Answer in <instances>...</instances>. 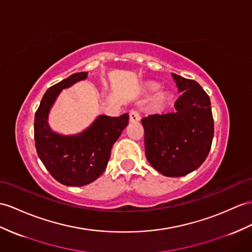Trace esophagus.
I'll return each mask as SVG.
<instances>
[{"label": "esophagus", "instance_id": "1", "mask_svg": "<svg viewBox=\"0 0 252 252\" xmlns=\"http://www.w3.org/2000/svg\"><path fill=\"white\" fill-rule=\"evenodd\" d=\"M140 121V115L138 111H134V110H131L129 112V122L130 123H137Z\"/></svg>", "mask_w": 252, "mask_h": 252}]
</instances>
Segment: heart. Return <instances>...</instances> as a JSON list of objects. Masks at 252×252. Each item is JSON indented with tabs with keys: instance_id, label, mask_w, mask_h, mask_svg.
I'll return each mask as SVG.
<instances>
[{
	"instance_id": "obj_1",
	"label": "heart",
	"mask_w": 252,
	"mask_h": 252,
	"mask_svg": "<svg viewBox=\"0 0 252 252\" xmlns=\"http://www.w3.org/2000/svg\"><path fill=\"white\" fill-rule=\"evenodd\" d=\"M159 89V84L156 82H146L143 85V92L145 94L153 93ZM171 102V95L165 91L159 92V93L153 98L152 108L158 112H162L167 109Z\"/></svg>"
}]
</instances>
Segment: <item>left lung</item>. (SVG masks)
I'll use <instances>...</instances> for the list:
<instances>
[{"label": "left lung", "mask_w": 252, "mask_h": 252, "mask_svg": "<svg viewBox=\"0 0 252 252\" xmlns=\"http://www.w3.org/2000/svg\"><path fill=\"white\" fill-rule=\"evenodd\" d=\"M181 96L175 112L142 119L145 155L164 176L180 177L204 162L214 137L210 97L194 80L171 73Z\"/></svg>", "instance_id": "left-lung-1"}]
</instances>
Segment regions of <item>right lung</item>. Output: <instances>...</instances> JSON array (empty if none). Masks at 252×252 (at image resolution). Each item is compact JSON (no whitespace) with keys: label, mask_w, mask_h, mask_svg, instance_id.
I'll use <instances>...</instances> for the list:
<instances>
[{"label":"right lung","mask_w":252,"mask_h":252,"mask_svg":"<svg viewBox=\"0 0 252 252\" xmlns=\"http://www.w3.org/2000/svg\"><path fill=\"white\" fill-rule=\"evenodd\" d=\"M87 78V71L72 73L48 89L35 113L34 138L38 157L54 179L65 186H85L102 174L112 146L129 120L127 113L119 118L100 114L80 132L63 134L52 130L49 113L61 92Z\"/></svg>","instance_id":"right-lung-1"}]
</instances>
